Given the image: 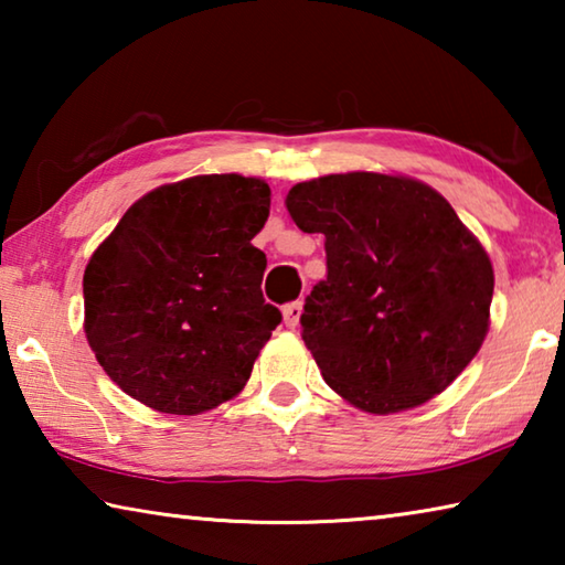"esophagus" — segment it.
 <instances>
[{
    "instance_id": "obj_1",
    "label": "esophagus",
    "mask_w": 565,
    "mask_h": 565,
    "mask_svg": "<svg viewBox=\"0 0 565 565\" xmlns=\"http://www.w3.org/2000/svg\"><path fill=\"white\" fill-rule=\"evenodd\" d=\"M301 313H303V301H291V303H286V306H284V323H286V327H289V329H296V327H299Z\"/></svg>"
}]
</instances>
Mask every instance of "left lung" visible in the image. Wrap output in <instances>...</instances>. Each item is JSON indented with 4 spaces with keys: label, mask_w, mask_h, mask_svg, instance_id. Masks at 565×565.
I'll list each match as a JSON object with an SVG mask.
<instances>
[{
    "label": "left lung",
    "mask_w": 565,
    "mask_h": 565,
    "mask_svg": "<svg viewBox=\"0 0 565 565\" xmlns=\"http://www.w3.org/2000/svg\"><path fill=\"white\" fill-rule=\"evenodd\" d=\"M296 226L323 234L327 279L301 339L327 384L369 414L416 408L451 384L489 333L493 266L424 181L349 171L291 186Z\"/></svg>",
    "instance_id": "1"
}]
</instances>
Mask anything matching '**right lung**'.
I'll list each match as a JSON object with an SVG mask.
<instances>
[{
	"instance_id": "right-lung-1",
	"label": "right lung",
	"mask_w": 565,
	"mask_h": 565,
	"mask_svg": "<svg viewBox=\"0 0 565 565\" xmlns=\"http://www.w3.org/2000/svg\"><path fill=\"white\" fill-rule=\"evenodd\" d=\"M264 179L204 174L134 202L84 271V333L124 394L196 416L234 398L279 327L264 301Z\"/></svg>"
}]
</instances>
